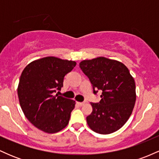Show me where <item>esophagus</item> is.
Segmentation results:
<instances>
[{"label":"esophagus","mask_w":159,"mask_h":159,"mask_svg":"<svg viewBox=\"0 0 159 159\" xmlns=\"http://www.w3.org/2000/svg\"><path fill=\"white\" fill-rule=\"evenodd\" d=\"M84 104H85V102H78V105H79V106H83Z\"/></svg>","instance_id":"obj_1"}]
</instances>
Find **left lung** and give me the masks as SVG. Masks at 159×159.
Listing matches in <instances>:
<instances>
[{
    "instance_id": "obj_1",
    "label": "left lung",
    "mask_w": 159,
    "mask_h": 159,
    "mask_svg": "<svg viewBox=\"0 0 159 159\" xmlns=\"http://www.w3.org/2000/svg\"><path fill=\"white\" fill-rule=\"evenodd\" d=\"M79 66L92 84L93 93L102 91L99 102L90 103L88 125L102 134L119 130L132 114L136 100L135 83L129 70L123 63L103 57L83 61Z\"/></svg>"
}]
</instances>
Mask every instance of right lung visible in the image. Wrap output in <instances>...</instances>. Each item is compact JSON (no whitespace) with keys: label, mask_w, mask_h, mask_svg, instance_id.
Here are the masks:
<instances>
[{"label":"right lung","mask_w":159,"mask_h":159,"mask_svg":"<svg viewBox=\"0 0 159 159\" xmlns=\"http://www.w3.org/2000/svg\"><path fill=\"white\" fill-rule=\"evenodd\" d=\"M75 65V61L46 57L23 70L18 87L20 105L27 119L40 130L52 134L68 125L75 102L54 93L61 90L64 76Z\"/></svg>","instance_id":"add662e5"}]
</instances>
